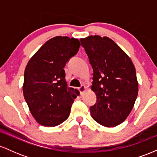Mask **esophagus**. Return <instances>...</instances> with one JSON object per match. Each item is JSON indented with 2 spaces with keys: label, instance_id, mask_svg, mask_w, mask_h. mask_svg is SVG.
I'll use <instances>...</instances> for the list:
<instances>
[{
  "label": "esophagus",
  "instance_id": "34e87169",
  "mask_svg": "<svg viewBox=\"0 0 157 157\" xmlns=\"http://www.w3.org/2000/svg\"><path fill=\"white\" fill-rule=\"evenodd\" d=\"M79 91H80V94H81V95L83 94L85 91H86V86H85L84 85H82V86H81L79 88Z\"/></svg>",
  "mask_w": 157,
  "mask_h": 157
}]
</instances>
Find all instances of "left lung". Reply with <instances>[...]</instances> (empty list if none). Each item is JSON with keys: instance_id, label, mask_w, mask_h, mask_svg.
<instances>
[{"instance_id": "1", "label": "left lung", "mask_w": 157, "mask_h": 157, "mask_svg": "<svg viewBox=\"0 0 157 157\" xmlns=\"http://www.w3.org/2000/svg\"><path fill=\"white\" fill-rule=\"evenodd\" d=\"M93 68L92 86L97 102L91 106L92 118L105 127H115L126 120L138 94V81L129 56L108 37L81 38Z\"/></svg>"}]
</instances>
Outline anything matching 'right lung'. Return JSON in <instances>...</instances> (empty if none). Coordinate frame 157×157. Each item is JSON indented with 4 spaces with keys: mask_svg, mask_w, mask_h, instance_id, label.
<instances>
[{
    "mask_svg": "<svg viewBox=\"0 0 157 157\" xmlns=\"http://www.w3.org/2000/svg\"><path fill=\"white\" fill-rule=\"evenodd\" d=\"M80 46L78 39L57 36L45 43L29 60L24 71L23 96L40 125L55 127L69 116L80 92L68 87L63 68Z\"/></svg>",
    "mask_w": 157,
    "mask_h": 157,
    "instance_id": "obj_1",
    "label": "right lung"
}]
</instances>
